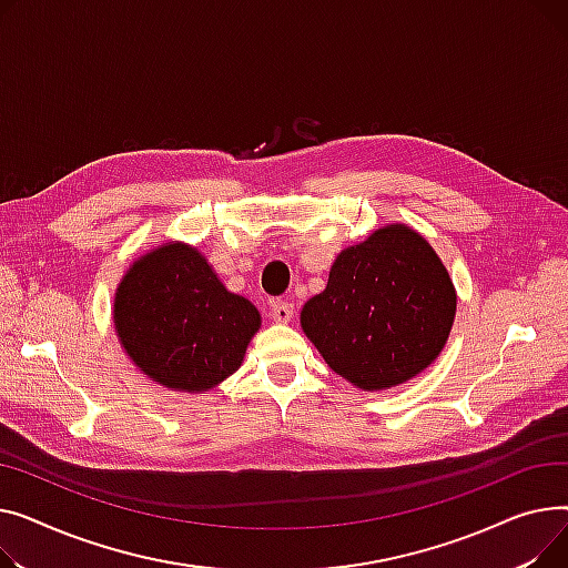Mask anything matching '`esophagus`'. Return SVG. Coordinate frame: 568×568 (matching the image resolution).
<instances>
[{
    "label": "esophagus",
    "mask_w": 568,
    "mask_h": 568,
    "mask_svg": "<svg viewBox=\"0 0 568 568\" xmlns=\"http://www.w3.org/2000/svg\"><path fill=\"white\" fill-rule=\"evenodd\" d=\"M271 318L275 323H288L293 318V303H288V300H273Z\"/></svg>",
    "instance_id": "1"
}]
</instances>
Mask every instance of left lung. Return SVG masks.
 <instances>
[{
  "mask_svg": "<svg viewBox=\"0 0 568 568\" xmlns=\"http://www.w3.org/2000/svg\"><path fill=\"white\" fill-rule=\"evenodd\" d=\"M456 316V288L428 241L387 224L332 263L300 325L335 374L364 392L402 385L440 355Z\"/></svg>",
  "mask_w": 568,
  "mask_h": 568,
  "instance_id": "left-lung-1",
  "label": "left lung"
}]
</instances>
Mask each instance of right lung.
Returning <instances> with one entry per match:
<instances>
[{"label":"right lung","mask_w":568,"mask_h":568,"mask_svg":"<svg viewBox=\"0 0 568 568\" xmlns=\"http://www.w3.org/2000/svg\"><path fill=\"white\" fill-rule=\"evenodd\" d=\"M114 327L153 383L202 394L239 372L261 316L226 291L202 252L174 241L130 265L114 295Z\"/></svg>","instance_id":"right-lung-1"}]
</instances>
